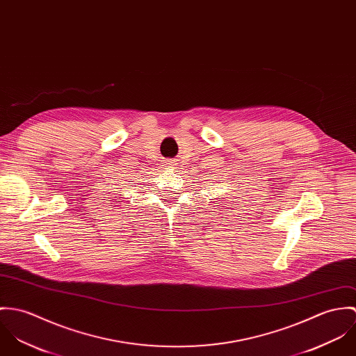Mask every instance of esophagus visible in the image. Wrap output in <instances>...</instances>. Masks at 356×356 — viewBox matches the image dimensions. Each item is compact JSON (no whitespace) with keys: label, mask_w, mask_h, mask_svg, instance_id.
Returning a JSON list of instances; mask_svg holds the SVG:
<instances>
[{"label":"esophagus","mask_w":356,"mask_h":356,"mask_svg":"<svg viewBox=\"0 0 356 356\" xmlns=\"http://www.w3.org/2000/svg\"><path fill=\"white\" fill-rule=\"evenodd\" d=\"M176 163H177L176 159H168V161H165V166H168V168H175Z\"/></svg>","instance_id":"obj_1"}]
</instances>
